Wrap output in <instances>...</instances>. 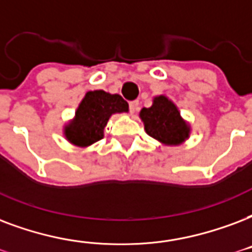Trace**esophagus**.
Masks as SVG:
<instances>
[{
  "label": "esophagus",
  "mask_w": 252,
  "mask_h": 252,
  "mask_svg": "<svg viewBox=\"0 0 252 252\" xmlns=\"http://www.w3.org/2000/svg\"><path fill=\"white\" fill-rule=\"evenodd\" d=\"M129 111L130 113H134L139 111V100L129 101Z\"/></svg>",
  "instance_id": "1"
}]
</instances>
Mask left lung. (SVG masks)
Instances as JSON below:
<instances>
[{
    "label": "left lung",
    "mask_w": 252,
    "mask_h": 252,
    "mask_svg": "<svg viewBox=\"0 0 252 252\" xmlns=\"http://www.w3.org/2000/svg\"><path fill=\"white\" fill-rule=\"evenodd\" d=\"M140 118L147 133L166 145H178L189 137L190 128L166 96H157L149 108H143Z\"/></svg>",
    "instance_id": "obj_1"
}]
</instances>
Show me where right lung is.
<instances>
[{"label": "right lung", "mask_w": 252, "mask_h": 252, "mask_svg": "<svg viewBox=\"0 0 252 252\" xmlns=\"http://www.w3.org/2000/svg\"><path fill=\"white\" fill-rule=\"evenodd\" d=\"M122 112H128V103L120 95H111L103 90L87 92L75 119L64 128L66 139L78 147H88L103 139L111 115Z\"/></svg>", "instance_id": "add662e5"}]
</instances>
